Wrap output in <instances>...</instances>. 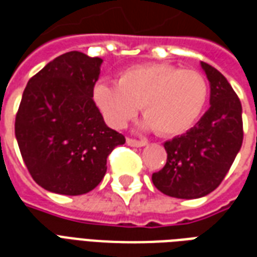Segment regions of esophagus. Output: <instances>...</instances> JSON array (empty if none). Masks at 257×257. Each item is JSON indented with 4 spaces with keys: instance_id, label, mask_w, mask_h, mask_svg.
Instances as JSON below:
<instances>
[{
    "instance_id": "obj_1",
    "label": "esophagus",
    "mask_w": 257,
    "mask_h": 257,
    "mask_svg": "<svg viewBox=\"0 0 257 257\" xmlns=\"http://www.w3.org/2000/svg\"><path fill=\"white\" fill-rule=\"evenodd\" d=\"M126 143H128V146H132V147H143V146L147 145L146 140H136L132 139V138H128V139H126Z\"/></svg>"
}]
</instances>
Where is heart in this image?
<instances>
[{"label":"heart","mask_w":257,"mask_h":257,"mask_svg":"<svg viewBox=\"0 0 257 257\" xmlns=\"http://www.w3.org/2000/svg\"><path fill=\"white\" fill-rule=\"evenodd\" d=\"M209 97L208 81L199 71L169 64H149L119 74L117 84L100 82L93 100L107 122L122 128L142 104L145 123L162 136H173L193 126Z\"/></svg>","instance_id":"b5f03b06"}]
</instances>
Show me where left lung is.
<instances>
[{"mask_svg":"<svg viewBox=\"0 0 257 257\" xmlns=\"http://www.w3.org/2000/svg\"><path fill=\"white\" fill-rule=\"evenodd\" d=\"M210 84V107L186 134L164 143L167 164L153 173L161 193L201 198L219 187L242 146V107L226 77L201 62Z\"/></svg>","mask_w":257,"mask_h":257,"instance_id":"obj_1","label":"left lung"}]
</instances>
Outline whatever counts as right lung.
Here are the masks:
<instances>
[{"label": "right lung", "mask_w": 257, "mask_h": 257, "mask_svg": "<svg viewBox=\"0 0 257 257\" xmlns=\"http://www.w3.org/2000/svg\"><path fill=\"white\" fill-rule=\"evenodd\" d=\"M100 58L63 53L31 77L15 119L20 154L42 189L63 195L89 193L107 171V157L125 143L93 101Z\"/></svg>", "instance_id": "1"}]
</instances>
